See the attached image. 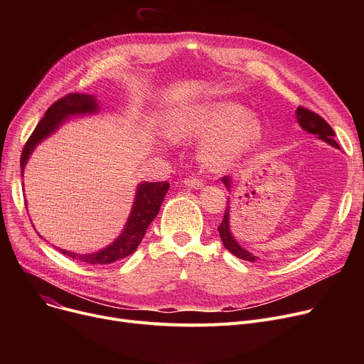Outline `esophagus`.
Instances as JSON below:
<instances>
[{"mask_svg": "<svg viewBox=\"0 0 364 364\" xmlns=\"http://www.w3.org/2000/svg\"><path fill=\"white\" fill-rule=\"evenodd\" d=\"M183 183H184L187 187H190V188H202V187H203V181L199 180V178H196V177H188V178H186Z\"/></svg>", "mask_w": 364, "mask_h": 364, "instance_id": "esophagus-1", "label": "esophagus"}]
</instances>
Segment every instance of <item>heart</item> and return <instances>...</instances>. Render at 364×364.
<instances>
[{"instance_id":"1","label":"heart","mask_w":364,"mask_h":364,"mask_svg":"<svg viewBox=\"0 0 364 364\" xmlns=\"http://www.w3.org/2000/svg\"><path fill=\"white\" fill-rule=\"evenodd\" d=\"M166 136L176 141L202 140L199 159L211 171L236 165L262 140L264 125L254 113L232 100L183 105L169 113Z\"/></svg>"}]
</instances>
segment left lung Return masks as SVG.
<instances>
[{"mask_svg":"<svg viewBox=\"0 0 364 364\" xmlns=\"http://www.w3.org/2000/svg\"><path fill=\"white\" fill-rule=\"evenodd\" d=\"M295 119L298 122V125L309 134H313L317 139L323 140L324 143H328L336 149H339V144L335 141V131L331 128V125L324 121L321 117H318L317 113L307 110L304 107H296L295 110ZM224 187L227 188V192L232 193V188H233V177L227 176L221 178ZM218 233L220 237L225 246L227 251H230L235 257L245 259V261H251L255 262L257 259H259L258 257L252 255L250 251L245 250V247L236 240V237L232 233V228H230V198L227 200V208H225V213H224V218L218 227Z\"/></svg>","mask_w":364,"mask_h":364,"instance_id":"obj_1","label":"left lung"}]
</instances>
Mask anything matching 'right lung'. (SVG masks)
<instances>
[{
    "label": "right lung",
    "mask_w": 364,
    "mask_h": 364,
    "mask_svg": "<svg viewBox=\"0 0 364 364\" xmlns=\"http://www.w3.org/2000/svg\"><path fill=\"white\" fill-rule=\"evenodd\" d=\"M99 112H100V103L97 97L91 94L75 92L53 103L47 109L44 118L40 121V124L36 125L32 136L29 137V140L23 147L22 158H21L22 177H23L25 166L38 144L43 143L50 136H53L57 129L69 121V118L85 117V114H95ZM168 188H169V183L166 181L139 183L136 188V195H134V202L131 206L129 215L127 218V223L122 228L121 235L106 247H102V250L90 252V254L72 252V251L62 250V247H57V250L73 259H78L91 265L112 264L114 261L131 255L137 250V246L144 237L150 223L159 214V209L168 192Z\"/></svg>",
    "instance_id": "obj_1"
}]
</instances>
